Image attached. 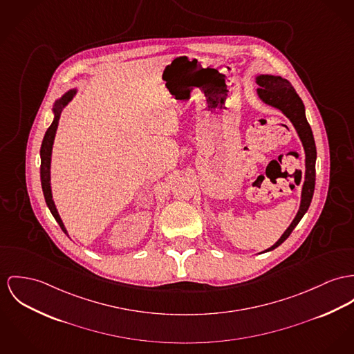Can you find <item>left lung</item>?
I'll return each mask as SVG.
<instances>
[{
	"mask_svg": "<svg viewBox=\"0 0 354 354\" xmlns=\"http://www.w3.org/2000/svg\"><path fill=\"white\" fill-rule=\"evenodd\" d=\"M256 83L260 86L256 90L259 98L266 105H270L274 109L280 110L294 125L304 149V167H306L304 182L300 192L299 210L295 218L292 219V222L290 223V226L286 229V232L280 236V239L271 248L264 250L266 253V252L273 250L279 245L283 244L290 237L295 226L299 223L300 219L307 213L310 207L314 189H315L317 148H315V141H314L311 127L306 118V110H304L303 101L300 100L292 84L279 75H271V74L257 75Z\"/></svg>",
	"mask_w": 354,
	"mask_h": 354,
	"instance_id": "left-lung-1",
	"label": "left lung"
}]
</instances>
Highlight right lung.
Here are the masks:
<instances>
[{
  "instance_id": "right-lung-1",
  "label": "right lung",
  "mask_w": 354,
  "mask_h": 354,
  "mask_svg": "<svg viewBox=\"0 0 354 354\" xmlns=\"http://www.w3.org/2000/svg\"><path fill=\"white\" fill-rule=\"evenodd\" d=\"M77 88H70L67 90L62 97H59L55 101L54 106H53V113H54V120L53 124L50 125V128L47 129L43 142H41V148H40V180H41V189L44 194V199L46 203L51 212V214L54 216L56 222L59 223V226L62 227V230L68 236L67 229L62 221V218L57 213V209L55 206L54 198H53V190H51V158H53V147H54L55 136H56V129L59 125V120H60V114L63 109L73 101V98L77 94Z\"/></svg>"
}]
</instances>
